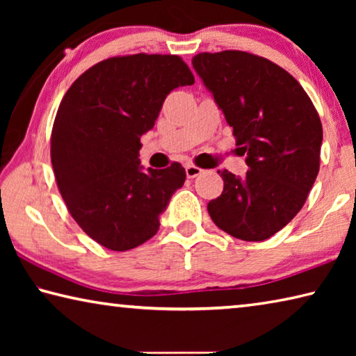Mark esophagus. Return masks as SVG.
Returning <instances> with one entry per match:
<instances>
[{"mask_svg": "<svg viewBox=\"0 0 356 356\" xmlns=\"http://www.w3.org/2000/svg\"><path fill=\"white\" fill-rule=\"evenodd\" d=\"M185 172H186V177H188V179H195V177L200 176V174L202 172V170H201L200 166L190 163V165L185 166Z\"/></svg>", "mask_w": 356, "mask_h": 356, "instance_id": "1", "label": "esophagus"}]
</instances>
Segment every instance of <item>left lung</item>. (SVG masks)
<instances>
[{
	"label": "left lung",
	"mask_w": 356,
	"mask_h": 356,
	"mask_svg": "<svg viewBox=\"0 0 356 356\" xmlns=\"http://www.w3.org/2000/svg\"><path fill=\"white\" fill-rule=\"evenodd\" d=\"M191 64L248 165L243 177L218 171L225 188L209 215L229 236L262 242L292 221L316 182L321 118L301 84L267 58L225 50L200 53Z\"/></svg>",
	"instance_id": "1"
}]
</instances>
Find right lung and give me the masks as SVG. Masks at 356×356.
I'll return each mask as SVG.
<instances>
[{
    "instance_id": "right-lung-1",
    "label": "right lung",
    "mask_w": 356,
    "mask_h": 356,
    "mask_svg": "<svg viewBox=\"0 0 356 356\" xmlns=\"http://www.w3.org/2000/svg\"><path fill=\"white\" fill-rule=\"evenodd\" d=\"M195 83L177 55L114 56L76 78L51 130V165L78 226L113 251L152 238L160 213L184 185L185 170L143 171L141 135L154 127L166 95Z\"/></svg>"
}]
</instances>
